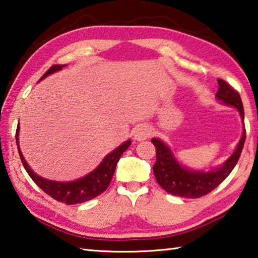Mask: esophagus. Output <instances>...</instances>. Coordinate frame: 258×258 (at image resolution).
I'll return each instance as SVG.
<instances>
[{
  "mask_svg": "<svg viewBox=\"0 0 258 258\" xmlns=\"http://www.w3.org/2000/svg\"><path fill=\"white\" fill-rule=\"evenodd\" d=\"M151 135V128L148 125H140L134 131V138L138 141H142V140L148 139Z\"/></svg>",
  "mask_w": 258,
  "mask_h": 258,
  "instance_id": "1",
  "label": "esophagus"
}]
</instances>
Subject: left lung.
I'll return each mask as SVG.
<instances>
[{
    "label": "left lung",
    "mask_w": 258,
    "mask_h": 258,
    "mask_svg": "<svg viewBox=\"0 0 258 258\" xmlns=\"http://www.w3.org/2000/svg\"><path fill=\"white\" fill-rule=\"evenodd\" d=\"M218 91L216 98L222 100L225 104L237 108L242 120L244 111L241 98L238 91H235L229 83L218 78ZM246 141V128L238 143L234 154L226 160L222 167L213 169L212 172H194L186 169L177 163L172 155L169 148L158 139H152L151 142L156 147V163L154 165V174L156 181L165 191L173 196L184 198H200L213 191L223 182L232 172L235 164L241 155L242 148Z\"/></svg>",
    "instance_id": "left-lung-1"
}]
</instances>
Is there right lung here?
<instances>
[{
  "mask_svg": "<svg viewBox=\"0 0 258 258\" xmlns=\"http://www.w3.org/2000/svg\"><path fill=\"white\" fill-rule=\"evenodd\" d=\"M62 67L63 64H53V66L50 67L49 71L41 77V80H43V78L50 75L52 73L60 71ZM18 134L19 124L16 131V142L17 147H18L21 163H23L26 172L28 173L30 178H32V180L36 183L46 195H49L50 197L55 199L56 202L67 205H75L87 202V200L98 197V196L101 195L103 191H106L109 183H110L113 176V173H115L117 163H118L121 155L124 154V151L127 150V148L131 146V141H127L125 142L124 145L117 148L116 150L110 152V154L104 157V159L102 160V163L98 166V168H95L92 173L89 174V175L78 178V180L74 182H55L49 181L46 180V178H43L36 175V174L29 168V166L26 163V160L24 159V157L21 155V151L19 149Z\"/></svg>",
  "mask_w": 258,
  "mask_h": 258,
  "instance_id": "obj_1",
  "label": "right lung"
}]
</instances>
